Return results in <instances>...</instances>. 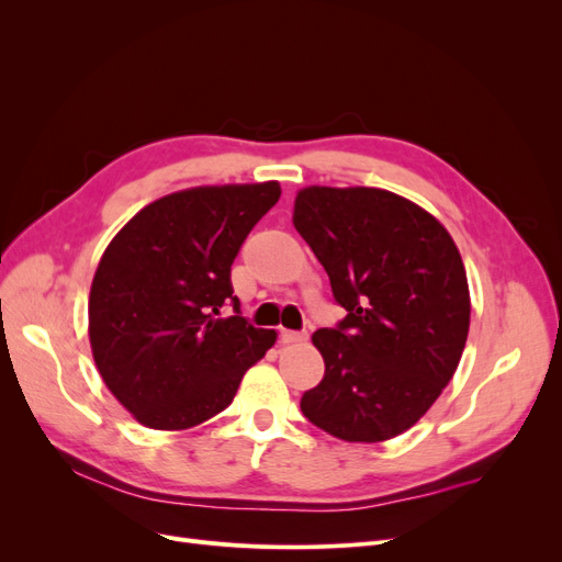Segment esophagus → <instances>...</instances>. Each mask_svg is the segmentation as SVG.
Here are the masks:
<instances>
[{
	"label": "esophagus",
	"mask_w": 562,
	"mask_h": 562,
	"mask_svg": "<svg viewBox=\"0 0 562 562\" xmlns=\"http://www.w3.org/2000/svg\"><path fill=\"white\" fill-rule=\"evenodd\" d=\"M279 339L283 345H302L307 342V333H297V330H281Z\"/></svg>",
	"instance_id": "1"
}]
</instances>
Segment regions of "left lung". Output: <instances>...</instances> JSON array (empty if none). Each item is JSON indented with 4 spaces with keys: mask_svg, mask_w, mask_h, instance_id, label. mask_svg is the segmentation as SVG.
Wrapping results in <instances>:
<instances>
[{
    "mask_svg": "<svg viewBox=\"0 0 562 562\" xmlns=\"http://www.w3.org/2000/svg\"><path fill=\"white\" fill-rule=\"evenodd\" d=\"M293 225L347 310L316 330L326 372L300 407L347 443H382L427 415L462 359L471 321L452 236L411 199L378 187H304Z\"/></svg>",
    "mask_w": 562,
    "mask_h": 562,
    "instance_id": "obj_1",
    "label": "left lung"
}]
</instances>
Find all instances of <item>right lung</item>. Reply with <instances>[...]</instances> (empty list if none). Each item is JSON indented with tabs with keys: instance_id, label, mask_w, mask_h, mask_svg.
<instances>
[{
	"instance_id": "right-lung-1",
	"label": "right lung",
	"mask_w": 562,
	"mask_h": 562,
	"mask_svg": "<svg viewBox=\"0 0 562 562\" xmlns=\"http://www.w3.org/2000/svg\"><path fill=\"white\" fill-rule=\"evenodd\" d=\"M281 184H203L147 203L114 234L89 295L100 378L143 427L182 431L223 413L277 330L239 314L229 271Z\"/></svg>"
}]
</instances>
